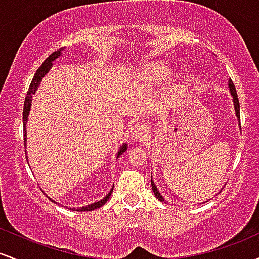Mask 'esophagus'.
Masks as SVG:
<instances>
[{"mask_svg": "<svg viewBox=\"0 0 259 259\" xmlns=\"http://www.w3.org/2000/svg\"><path fill=\"white\" fill-rule=\"evenodd\" d=\"M148 135V129L146 125H136L132 132V139L134 141H144Z\"/></svg>", "mask_w": 259, "mask_h": 259, "instance_id": "obj_1", "label": "esophagus"}]
</instances>
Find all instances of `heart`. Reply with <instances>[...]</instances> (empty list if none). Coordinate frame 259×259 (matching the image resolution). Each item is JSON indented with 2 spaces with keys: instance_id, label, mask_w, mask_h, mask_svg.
<instances>
[{
  "instance_id": "b5f03b06",
  "label": "heart",
  "mask_w": 259,
  "mask_h": 259,
  "mask_svg": "<svg viewBox=\"0 0 259 259\" xmlns=\"http://www.w3.org/2000/svg\"><path fill=\"white\" fill-rule=\"evenodd\" d=\"M169 68L168 65L160 63V62H152V63H148L145 65V68L142 69V75L148 80H154V81H158V80L165 79V76L168 75Z\"/></svg>"
}]
</instances>
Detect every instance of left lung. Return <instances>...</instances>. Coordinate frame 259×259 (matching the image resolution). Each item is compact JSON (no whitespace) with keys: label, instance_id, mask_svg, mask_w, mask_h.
Returning <instances> with one entry per match:
<instances>
[{"label":"left lung","instance_id":"left-lung-1","mask_svg":"<svg viewBox=\"0 0 259 259\" xmlns=\"http://www.w3.org/2000/svg\"><path fill=\"white\" fill-rule=\"evenodd\" d=\"M229 91H230V95L231 97H233V102H234V109H235V114H236V118L239 119L240 121V103H239V99H237V94H236V89H235V85L233 84V81L231 80H229ZM241 129V127H240ZM151 185H152V191L154 196H156V198L160 202H164V197H163L162 195L159 194L158 189H157L156 185H154V183L151 179ZM208 202V201H207Z\"/></svg>","mask_w":259,"mask_h":259}]
</instances>
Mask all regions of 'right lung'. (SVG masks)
I'll return each instance as SVG.
<instances>
[{
	"mask_svg": "<svg viewBox=\"0 0 259 259\" xmlns=\"http://www.w3.org/2000/svg\"><path fill=\"white\" fill-rule=\"evenodd\" d=\"M63 50L64 49L57 50V51H55L53 53H51V55H50L49 57L45 59V62L42 63V65H41V67L37 69V72L35 73L34 78H32L31 84H30V86H29V90H28V92H26V97H25V102H24V111H23V129H24V145H25V146H26V123H28V117H29V113H30L32 96H34V95L36 94L38 86H40L41 81H42L44 76L46 75V74L50 72V69H51V68H52L53 61H56V59H57L58 57H61L62 51H63ZM126 148H127V144L121 145V146L119 147V150H118L117 158L120 156V154H123L124 152H125ZM25 157H26V162H29L26 153H25ZM112 191H113V187L111 189V191H109L108 194H107L105 197L102 198V200H100V201H97V202H94V203L88 204V206H85V207L70 208V209L76 210V212H89V210L97 209V208L102 207L103 204H105L106 202L109 200V197H111V195H112ZM50 200H51V198H50ZM51 201L55 202L53 200H51ZM55 203H57V202H55Z\"/></svg>",
	"mask_w": 259,
	"mask_h": 259,
	"instance_id": "right-lung-1",
	"label": "right lung"
}]
</instances>
